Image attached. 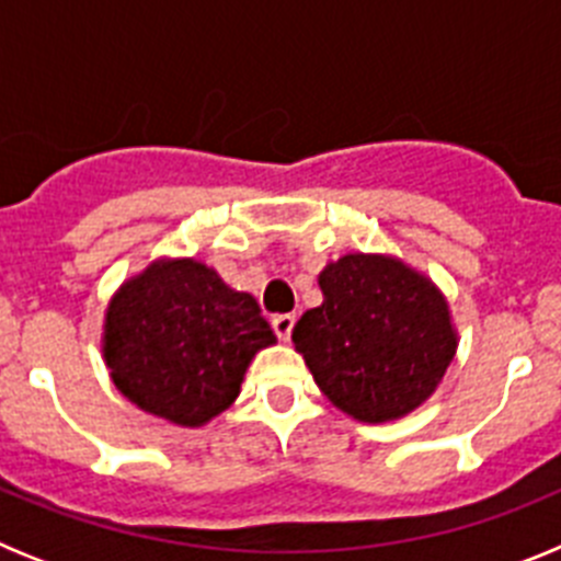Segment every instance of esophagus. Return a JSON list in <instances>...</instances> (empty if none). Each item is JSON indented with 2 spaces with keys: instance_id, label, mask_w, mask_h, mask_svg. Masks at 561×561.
<instances>
[{
  "instance_id": "34e87169",
  "label": "esophagus",
  "mask_w": 561,
  "mask_h": 561,
  "mask_svg": "<svg viewBox=\"0 0 561 561\" xmlns=\"http://www.w3.org/2000/svg\"><path fill=\"white\" fill-rule=\"evenodd\" d=\"M272 329H275L277 340H289L291 329H295V314H275L272 317Z\"/></svg>"
}]
</instances>
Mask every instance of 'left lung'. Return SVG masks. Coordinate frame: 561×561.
I'll list each match as a JSON object with an SVG mask.
<instances>
[{"label":"left lung","mask_w":561,"mask_h":561,"mask_svg":"<svg viewBox=\"0 0 561 561\" xmlns=\"http://www.w3.org/2000/svg\"><path fill=\"white\" fill-rule=\"evenodd\" d=\"M317 284L323 304L297 320L291 342L325 399L365 424L419 410L458 351L444 291L388 252H345Z\"/></svg>","instance_id":"8db88e82"}]
</instances>
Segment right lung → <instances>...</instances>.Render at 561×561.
I'll return each instance as SVG.
<instances>
[{
	"mask_svg": "<svg viewBox=\"0 0 561 561\" xmlns=\"http://www.w3.org/2000/svg\"><path fill=\"white\" fill-rule=\"evenodd\" d=\"M275 342L255 297L205 261L157 257L112 295L101 348L131 404L196 430L230 408L250 362Z\"/></svg>",
	"mask_w": 561,
	"mask_h": 561,
	"instance_id": "1",
	"label": "right lung"
}]
</instances>
